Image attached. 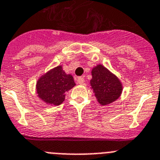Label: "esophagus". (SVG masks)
I'll return each instance as SVG.
<instances>
[{
	"mask_svg": "<svg viewBox=\"0 0 160 160\" xmlns=\"http://www.w3.org/2000/svg\"><path fill=\"white\" fill-rule=\"evenodd\" d=\"M77 83H78L79 84H83V83H84V78H83V77H79L78 78H77Z\"/></svg>",
	"mask_w": 160,
	"mask_h": 160,
	"instance_id": "esophagus-1",
	"label": "esophagus"
}]
</instances>
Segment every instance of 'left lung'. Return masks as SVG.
Here are the masks:
<instances>
[{
  "label": "left lung",
  "mask_w": 160,
  "mask_h": 160,
  "mask_svg": "<svg viewBox=\"0 0 160 160\" xmlns=\"http://www.w3.org/2000/svg\"><path fill=\"white\" fill-rule=\"evenodd\" d=\"M92 76L91 86L100 104H108L119 97L122 92L121 83L106 68L99 64L92 69Z\"/></svg>",
  "instance_id": "left-lung-1"
}]
</instances>
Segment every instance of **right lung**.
I'll list each match as a JSON object with an SVG mask.
<instances>
[{"instance_id":"right-lung-1","label":"right lung","mask_w":160,"mask_h":160,"mask_svg":"<svg viewBox=\"0 0 160 160\" xmlns=\"http://www.w3.org/2000/svg\"><path fill=\"white\" fill-rule=\"evenodd\" d=\"M75 85L73 77L66 74L61 66H58L39 79L37 92L43 101L57 106L64 100V93Z\"/></svg>"}]
</instances>
